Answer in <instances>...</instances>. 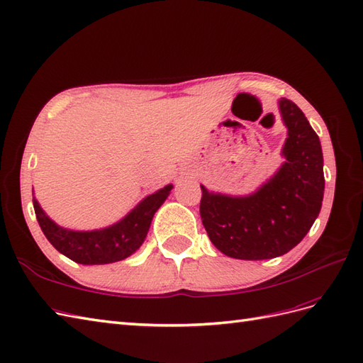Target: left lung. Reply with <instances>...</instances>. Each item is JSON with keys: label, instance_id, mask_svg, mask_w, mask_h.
Masks as SVG:
<instances>
[{"label": "left lung", "instance_id": "1", "mask_svg": "<svg viewBox=\"0 0 363 363\" xmlns=\"http://www.w3.org/2000/svg\"><path fill=\"white\" fill-rule=\"evenodd\" d=\"M287 139L284 163L259 188L242 197L201 184L200 215L212 244L235 259L281 257L302 241L324 199V157L319 137L296 104L278 102Z\"/></svg>", "mask_w": 363, "mask_h": 363}]
</instances>
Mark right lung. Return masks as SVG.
Listing matches in <instances>:
<instances>
[{"label":"right lung","instance_id":"1","mask_svg":"<svg viewBox=\"0 0 363 363\" xmlns=\"http://www.w3.org/2000/svg\"><path fill=\"white\" fill-rule=\"evenodd\" d=\"M172 184H166L125 215L122 220L108 228L96 230H70L57 226L39 206L33 195V208L36 220L52 246L74 262L86 264H110L128 258L142 246L148 235L154 213L168 199Z\"/></svg>","mask_w":363,"mask_h":363}]
</instances>
